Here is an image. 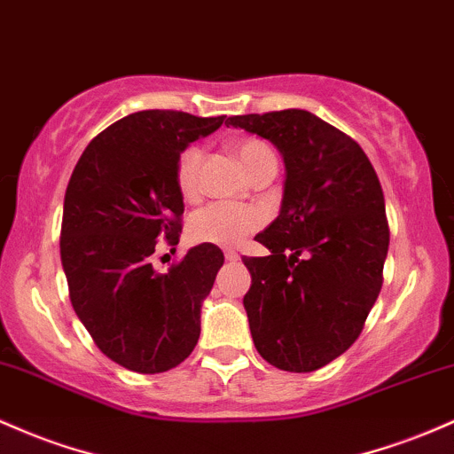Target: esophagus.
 I'll return each mask as SVG.
<instances>
[{"label": "esophagus", "mask_w": 454, "mask_h": 454, "mask_svg": "<svg viewBox=\"0 0 454 454\" xmlns=\"http://www.w3.org/2000/svg\"><path fill=\"white\" fill-rule=\"evenodd\" d=\"M226 261L228 262H237L239 261V254L235 250H228L226 252Z\"/></svg>", "instance_id": "obj_1"}]
</instances>
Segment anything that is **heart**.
<instances>
[{"label":"heart","mask_w":454,"mask_h":454,"mask_svg":"<svg viewBox=\"0 0 454 454\" xmlns=\"http://www.w3.org/2000/svg\"><path fill=\"white\" fill-rule=\"evenodd\" d=\"M235 154L247 174L267 161H276L271 148L262 139L246 137L232 144ZM202 166V148L189 146L176 163V185L185 198L198 193V176ZM262 213L241 204L215 202L196 211L189 219V237L198 243H211L219 247H235L246 241L256 228H261Z\"/></svg>","instance_id":"b5f03b06"}]
</instances>
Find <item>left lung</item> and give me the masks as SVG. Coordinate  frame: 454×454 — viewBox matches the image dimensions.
<instances>
[{
    "label": "left lung",
    "mask_w": 454,
    "mask_h": 454,
    "mask_svg": "<svg viewBox=\"0 0 454 454\" xmlns=\"http://www.w3.org/2000/svg\"><path fill=\"white\" fill-rule=\"evenodd\" d=\"M226 124L271 142L284 161L280 213L254 237L269 256H243L252 340L280 371H317L356 342L380 297L390 243L380 178L351 137L306 109Z\"/></svg>",
    "instance_id": "1"
}]
</instances>
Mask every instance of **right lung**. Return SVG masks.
I'll return each instance as SVG.
<instances>
[{"label":"right lung","instance_id":"obj_1","mask_svg":"<svg viewBox=\"0 0 454 454\" xmlns=\"http://www.w3.org/2000/svg\"><path fill=\"white\" fill-rule=\"evenodd\" d=\"M223 118L129 114L88 144L68 181L59 256L73 308L97 347L129 371H170L200 338L202 301L223 265L222 250L202 243L166 273L151 256L157 239L181 237L178 157Z\"/></svg>","mask_w":454,"mask_h":454}]
</instances>
